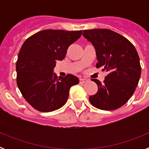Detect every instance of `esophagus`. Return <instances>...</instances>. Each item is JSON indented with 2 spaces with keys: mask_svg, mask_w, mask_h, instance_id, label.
Returning a JSON list of instances; mask_svg holds the SVG:
<instances>
[{
  "mask_svg": "<svg viewBox=\"0 0 149 149\" xmlns=\"http://www.w3.org/2000/svg\"><path fill=\"white\" fill-rule=\"evenodd\" d=\"M87 81H88V80H86V79L80 78V84H84V83H86Z\"/></svg>",
  "mask_w": 149,
  "mask_h": 149,
  "instance_id": "esophagus-1",
  "label": "esophagus"
}]
</instances>
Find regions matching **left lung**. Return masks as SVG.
Masks as SVG:
<instances>
[{
    "instance_id": "1",
    "label": "left lung",
    "mask_w": 149,
    "mask_h": 149,
    "mask_svg": "<svg viewBox=\"0 0 149 149\" xmlns=\"http://www.w3.org/2000/svg\"><path fill=\"white\" fill-rule=\"evenodd\" d=\"M83 35L95 49L96 67L108 72L103 84L93 80L98 92L89 96V101L100 110H116L130 99L139 83L141 66L137 51L128 39L108 29L85 30Z\"/></svg>"
}]
</instances>
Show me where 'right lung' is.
<instances>
[{
	"mask_svg": "<svg viewBox=\"0 0 149 149\" xmlns=\"http://www.w3.org/2000/svg\"><path fill=\"white\" fill-rule=\"evenodd\" d=\"M81 34L82 30H45L22 45L16 62L17 85L34 109L51 112L66 103L69 89L79 79L70 74L57 77L53 71L56 60L65 58L68 47Z\"/></svg>",
	"mask_w": 149,
	"mask_h": 149,
	"instance_id": "1",
	"label": "right lung"
}]
</instances>
